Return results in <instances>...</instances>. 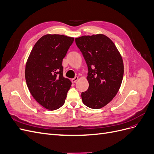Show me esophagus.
<instances>
[{
    "label": "esophagus",
    "instance_id": "1",
    "mask_svg": "<svg viewBox=\"0 0 154 154\" xmlns=\"http://www.w3.org/2000/svg\"><path fill=\"white\" fill-rule=\"evenodd\" d=\"M78 80V77H77V76H76L75 78H72V80H71V82L73 83H76V81Z\"/></svg>",
    "mask_w": 154,
    "mask_h": 154
}]
</instances>
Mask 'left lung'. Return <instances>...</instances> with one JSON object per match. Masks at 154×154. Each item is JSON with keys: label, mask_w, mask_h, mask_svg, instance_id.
Instances as JSON below:
<instances>
[{"label": "left lung", "mask_w": 154, "mask_h": 154, "mask_svg": "<svg viewBox=\"0 0 154 154\" xmlns=\"http://www.w3.org/2000/svg\"><path fill=\"white\" fill-rule=\"evenodd\" d=\"M88 67V89L82 92L83 103L91 109H100L117 94L123 80L124 67L116 45L104 35L75 38Z\"/></svg>", "instance_id": "left-lung-1"}]
</instances>
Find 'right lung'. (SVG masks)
Returning <instances> with one entry per match:
<instances>
[{
    "mask_svg": "<svg viewBox=\"0 0 154 154\" xmlns=\"http://www.w3.org/2000/svg\"><path fill=\"white\" fill-rule=\"evenodd\" d=\"M74 38L46 35L37 41L27 59L25 77L35 100L44 108L54 110L65 103L71 86L63 76L62 61Z\"/></svg>",
    "mask_w": 154,
    "mask_h": 154,
    "instance_id": "right-lung-1",
    "label": "right lung"
}]
</instances>
